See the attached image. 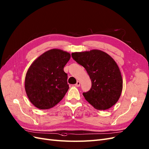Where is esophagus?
Returning a JSON list of instances; mask_svg holds the SVG:
<instances>
[{
  "mask_svg": "<svg viewBox=\"0 0 149 149\" xmlns=\"http://www.w3.org/2000/svg\"><path fill=\"white\" fill-rule=\"evenodd\" d=\"M75 86L76 87H79V86H80V82L79 81H77V83H76V84H75Z\"/></svg>",
  "mask_w": 149,
  "mask_h": 149,
  "instance_id": "34e87169",
  "label": "esophagus"
}]
</instances>
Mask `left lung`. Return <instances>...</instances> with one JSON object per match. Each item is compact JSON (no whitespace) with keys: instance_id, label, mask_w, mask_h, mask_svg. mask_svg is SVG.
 <instances>
[{"instance_id":"1","label":"left lung","mask_w":149,"mask_h":149,"mask_svg":"<svg viewBox=\"0 0 149 149\" xmlns=\"http://www.w3.org/2000/svg\"><path fill=\"white\" fill-rule=\"evenodd\" d=\"M72 57L83 66L90 77L92 87L83 95L97 110H107L119 99L123 80L116 62L109 55L99 50L72 54Z\"/></svg>"}]
</instances>
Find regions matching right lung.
I'll return each instance as SVG.
<instances>
[{
    "instance_id": "right-lung-1",
    "label": "right lung",
    "mask_w": 149,
    "mask_h": 149,
    "mask_svg": "<svg viewBox=\"0 0 149 149\" xmlns=\"http://www.w3.org/2000/svg\"><path fill=\"white\" fill-rule=\"evenodd\" d=\"M70 55L60 49H51L38 57L25 75V89L31 103L39 109L54 107L69 90L67 74L63 67Z\"/></svg>"
}]
</instances>
